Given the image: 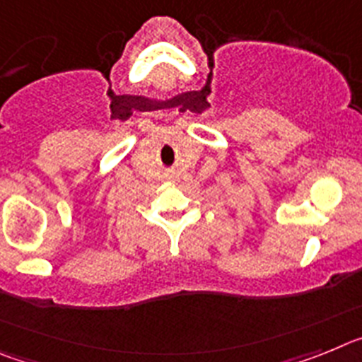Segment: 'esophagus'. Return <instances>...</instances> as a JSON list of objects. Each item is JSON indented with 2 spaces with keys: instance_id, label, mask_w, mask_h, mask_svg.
Returning a JSON list of instances; mask_svg holds the SVG:
<instances>
[{
  "instance_id": "34e87169",
  "label": "esophagus",
  "mask_w": 362,
  "mask_h": 362,
  "mask_svg": "<svg viewBox=\"0 0 362 362\" xmlns=\"http://www.w3.org/2000/svg\"><path fill=\"white\" fill-rule=\"evenodd\" d=\"M166 179H168V181H175V179H177V172H166Z\"/></svg>"
}]
</instances>
